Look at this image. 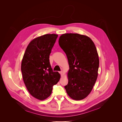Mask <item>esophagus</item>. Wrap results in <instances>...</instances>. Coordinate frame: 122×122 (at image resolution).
Segmentation results:
<instances>
[{
	"mask_svg": "<svg viewBox=\"0 0 122 122\" xmlns=\"http://www.w3.org/2000/svg\"><path fill=\"white\" fill-rule=\"evenodd\" d=\"M59 73H60V74L61 75H62V71H60V72H59Z\"/></svg>",
	"mask_w": 122,
	"mask_h": 122,
	"instance_id": "obj_1",
	"label": "esophagus"
}]
</instances>
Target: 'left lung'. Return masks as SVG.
<instances>
[{
	"label": "left lung",
	"instance_id": "8db88e82",
	"mask_svg": "<svg viewBox=\"0 0 122 122\" xmlns=\"http://www.w3.org/2000/svg\"><path fill=\"white\" fill-rule=\"evenodd\" d=\"M69 65L68 83L65 88L75 100L86 98L96 81L99 66L97 49L89 37L78 34H65L59 39Z\"/></svg>",
	"mask_w": 122,
	"mask_h": 122
}]
</instances>
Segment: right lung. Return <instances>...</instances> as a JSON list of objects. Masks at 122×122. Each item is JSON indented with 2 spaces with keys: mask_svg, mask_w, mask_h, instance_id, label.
Wrapping results in <instances>:
<instances>
[{
  "mask_svg": "<svg viewBox=\"0 0 122 122\" xmlns=\"http://www.w3.org/2000/svg\"><path fill=\"white\" fill-rule=\"evenodd\" d=\"M57 36L47 34L32 40L22 61L21 69L25 86L31 95L40 100L50 96L53 86L60 79V74L53 71L49 61Z\"/></svg>",
  "mask_w": 122,
  "mask_h": 122,
  "instance_id": "obj_1",
  "label": "right lung"
}]
</instances>
